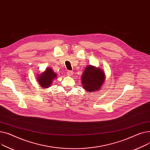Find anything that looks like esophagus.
<instances>
[{
  "label": "esophagus",
  "instance_id": "34e87169",
  "mask_svg": "<svg viewBox=\"0 0 150 150\" xmlns=\"http://www.w3.org/2000/svg\"><path fill=\"white\" fill-rule=\"evenodd\" d=\"M73 74V71H71V70H68L67 71V74L68 76H72Z\"/></svg>",
  "mask_w": 150,
  "mask_h": 150
}]
</instances>
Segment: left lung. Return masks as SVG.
<instances>
[{"mask_svg":"<svg viewBox=\"0 0 150 150\" xmlns=\"http://www.w3.org/2000/svg\"><path fill=\"white\" fill-rule=\"evenodd\" d=\"M105 76L102 69L93 66H88L82 75L83 88L91 92L100 90L105 81Z\"/></svg>","mask_w":150,"mask_h":150,"instance_id":"1","label":"left lung"}]
</instances>
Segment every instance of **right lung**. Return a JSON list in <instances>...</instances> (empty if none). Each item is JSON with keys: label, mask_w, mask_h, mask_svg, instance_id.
<instances>
[{"label": "right lung", "mask_w": 150, "mask_h": 150, "mask_svg": "<svg viewBox=\"0 0 150 150\" xmlns=\"http://www.w3.org/2000/svg\"><path fill=\"white\" fill-rule=\"evenodd\" d=\"M57 74L52 71L51 68H47L43 73L38 76V80L39 85L43 88L50 87L51 85L52 81L56 77Z\"/></svg>", "instance_id": "1"}]
</instances>
